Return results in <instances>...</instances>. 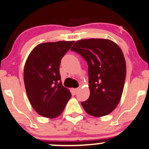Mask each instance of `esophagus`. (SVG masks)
<instances>
[{
  "instance_id": "34e87169",
  "label": "esophagus",
  "mask_w": 149,
  "mask_h": 149,
  "mask_svg": "<svg viewBox=\"0 0 149 149\" xmlns=\"http://www.w3.org/2000/svg\"><path fill=\"white\" fill-rule=\"evenodd\" d=\"M78 90H79V88H73V89H72V91L74 92V93H76V92H78Z\"/></svg>"
}]
</instances>
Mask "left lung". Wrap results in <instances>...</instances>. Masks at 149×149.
<instances>
[{"instance_id": "8db88e82", "label": "left lung", "mask_w": 149, "mask_h": 149, "mask_svg": "<svg viewBox=\"0 0 149 149\" xmlns=\"http://www.w3.org/2000/svg\"><path fill=\"white\" fill-rule=\"evenodd\" d=\"M71 49L88 65L90 95L81 102L83 109L95 117L111 113L120 101L125 80L126 63L120 47L109 39L90 38L78 40Z\"/></svg>"}]
</instances>
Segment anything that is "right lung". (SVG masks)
Here are the masks:
<instances>
[{
	"label": "right lung",
	"instance_id": "1",
	"mask_svg": "<svg viewBox=\"0 0 149 149\" xmlns=\"http://www.w3.org/2000/svg\"><path fill=\"white\" fill-rule=\"evenodd\" d=\"M73 43L58 41L39 44L26 61L24 81L27 97L34 110L43 117H58L71 98L69 90L61 83L59 65Z\"/></svg>",
	"mask_w": 149,
	"mask_h": 149
}]
</instances>
